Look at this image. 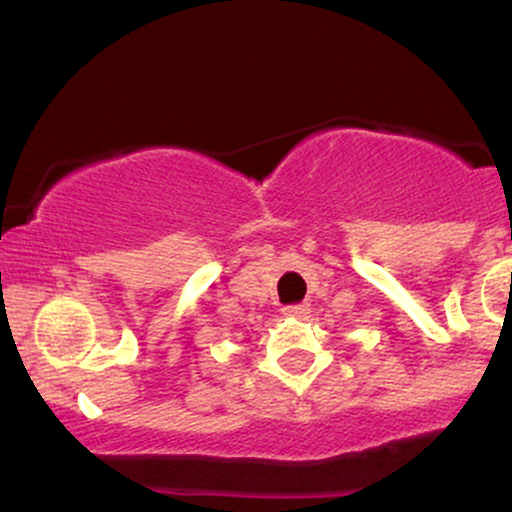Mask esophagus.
I'll return each instance as SVG.
<instances>
[{
	"label": "esophagus",
	"instance_id": "obj_1",
	"mask_svg": "<svg viewBox=\"0 0 512 512\" xmlns=\"http://www.w3.org/2000/svg\"><path fill=\"white\" fill-rule=\"evenodd\" d=\"M308 305L305 303H296V305H286V308H281V313L286 317H305L308 315Z\"/></svg>",
	"mask_w": 512,
	"mask_h": 512
}]
</instances>
